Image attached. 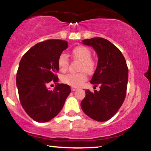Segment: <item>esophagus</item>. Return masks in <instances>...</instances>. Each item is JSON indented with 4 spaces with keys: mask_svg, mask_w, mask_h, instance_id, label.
Wrapping results in <instances>:
<instances>
[{
    "mask_svg": "<svg viewBox=\"0 0 151 151\" xmlns=\"http://www.w3.org/2000/svg\"><path fill=\"white\" fill-rule=\"evenodd\" d=\"M71 89H72V91H76V90H77V88H76V87H72Z\"/></svg>",
    "mask_w": 151,
    "mask_h": 151,
    "instance_id": "esophagus-1",
    "label": "esophagus"
}]
</instances>
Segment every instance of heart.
<instances>
[{
  "label": "heart",
  "instance_id": "obj_1",
  "mask_svg": "<svg viewBox=\"0 0 151 151\" xmlns=\"http://www.w3.org/2000/svg\"><path fill=\"white\" fill-rule=\"evenodd\" d=\"M72 56L81 62L79 70L84 71L86 73H92L95 68V64L91 59V52L89 48L84 46L76 47L72 52ZM69 65V60L65 54H62L58 60L59 69L62 72H65L67 70ZM84 72H81L77 74H67L61 78L62 82L66 84L78 87L80 86L86 80V75Z\"/></svg>",
  "mask_w": 151,
  "mask_h": 151
}]
</instances>
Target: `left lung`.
<instances>
[{"mask_svg":"<svg viewBox=\"0 0 151 151\" xmlns=\"http://www.w3.org/2000/svg\"><path fill=\"white\" fill-rule=\"evenodd\" d=\"M92 47L98 56V63L90 82L100 85L99 91L86 90L81 102L83 111L97 121H108L124 103L126 94L129 70L124 55L111 42L101 37L82 40Z\"/></svg>","mask_w":151,"mask_h":151,"instance_id":"obj_1","label":"left lung"}]
</instances>
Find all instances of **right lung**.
<instances>
[{"instance_id": "add662e5", "label": "right lung", "mask_w": 151, "mask_h": 151, "mask_svg": "<svg viewBox=\"0 0 151 151\" xmlns=\"http://www.w3.org/2000/svg\"><path fill=\"white\" fill-rule=\"evenodd\" d=\"M68 47L67 41L49 40L36 44L22 56L16 75L20 104L25 112L37 122H47L56 116L71 92L70 86L59 84L55 75L58 60ZM54 81L55 89L46 86Z\"/></svg>"}]
</instances>
